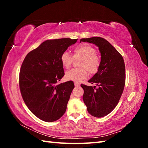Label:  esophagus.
<instances>
[{
	"label": "esophagus",
	"mask_w": 148,
	"mask_h": 148,
	"mask_svg": "<svg viewBox=\"0 0 148 148\" xmlns=\"http://www.w3.org/2000/svg\"><path fill=\"white\" fill-rule=\"evenodd\" d=\"M74 84H75V86H79V83H78V82H75Z\"/></svg>",
	"instance_id": "esophagus-1"
}]
</instances>
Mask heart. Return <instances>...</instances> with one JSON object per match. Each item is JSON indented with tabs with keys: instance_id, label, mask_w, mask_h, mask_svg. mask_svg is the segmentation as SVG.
Returning <instances> with one entry per match:
<instances>
[{
	"instance_id": "obj_1",
	"label": "heart",
	"mask_w": 148,
	"mask_h": 148,
	"mask_svg": "<svg viewBox=\"0 0 148 148\" xmlns=\"http://www.w3.org/2000/svg\"><path fill=\"white\" fill-rule=\"evenodd\" d=\"M96 49L88 44H83L74 49V57H82L80 66L82 69H73L65 73L66 79L77 82H82L88 77V71L95 73L98 70L101 64L100 57L96 54ZM62 66L69 69L73 61V56L67 51L62 52L60 56Z\"/></svg>"
}]
</instances>
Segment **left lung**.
I'll return each instance as SVG.
<instances>
[{"label":"left lung","mask_w":148,"mask_h":148,"mask_svg":"<svg viewBox=\"0 0 148 148\" xmlns=\"http://www.w3.org/2000/svg\"><path fill=\"white\" fill-rule=\"evenodd\" d=\"M81 42L92 43L99 47L101 64L97 72L89 80L98 86L82 84L83 99L89 114L95 117L108 115L117 106L125 83V66L122 55L111 44L100 37L83 38Z\"/></svg>","instance_id":"8db88e82"}]
</instances>
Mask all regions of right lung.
<instances>
[{
	"label": "right lung",
	"mask_w": 148,
	"mask_h": 148,
	"mask_svg": "<svg viewBox=\"0 0 148 148\" xmlns=\"http://www.w3.org/2000/svg\"><path fill=\"white\" fill-rule=\"evenodd\" d=\"M77 40H46L29 52L21 65L19 85L22 97L31 112L44 122H54L65 112L75 86L72 81L57 83L65 75L60 56Z\"/></svg>",
	"instance_id": "add662e5"
}]
</instances>
